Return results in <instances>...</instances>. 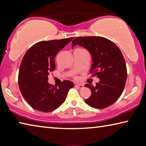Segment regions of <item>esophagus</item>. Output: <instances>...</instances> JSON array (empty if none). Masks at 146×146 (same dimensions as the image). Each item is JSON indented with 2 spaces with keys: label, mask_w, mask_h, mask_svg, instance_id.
<instances>
[{
  "label": "esophagus",
  "mask_w": 146,
  "mask_h": 146,
  "mask_svg": "<svg viewBox=\"0 0 146 146\" xmlns=\"http://www.w3.org/2000/svg\"><path fill=\"white\" fill-rule=\"evenodd\" d=\"M75 87L78 88H80V89H82V88H84V85L83 84H76Z\"/></svg>",
  "instance_id": "34e87169"
}]
</instances>
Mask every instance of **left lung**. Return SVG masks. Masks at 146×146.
<instances>
[{"label":"left lung","mask_w":146,"mask_h":146,"mask_svg":"<svg viewBox=\"0 0 146 146\" xmlns=\"http://www.w3.org/2000/svg\"><path fill=\"white\" fill-rule=\"evenodd\" d=\"M78 45L90 53L93 64L91 72L97 76L96 86L86 84L91 95L85 102L91 107L103 109L113 104L122 95L127 79V69L120 49L108 38L102 36H81L72 41V48Z\"/></svg>","instance_id":"1"}]
</instances>
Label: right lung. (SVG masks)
<instances>
[{"label": "right lung", "instance_id": "1", "mask_svg": "<svg viewBox=\"0 0 146 146\" xmlns=\"http://www.w3.org/2000/svg\"><path fill=\"white\" fill-rule=\"evenodd\" d=\"M73 39L39 42L24 55L19 68V86L24 99L35 110L42 112L56 110L73 87L70 80H64L58 88L48 81L49 73L55 70L56 55Z\"/></svg>", "mask_w": 146, "mask_h": 146}]
</instances>
